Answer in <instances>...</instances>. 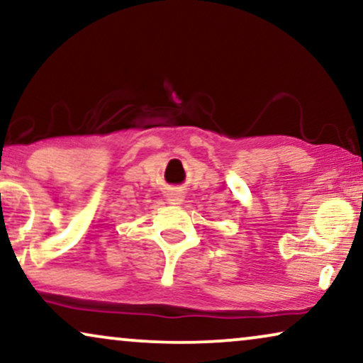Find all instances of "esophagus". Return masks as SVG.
<instances>
[{
    "label": "esophagus",
    "mask_w": 363,
    "mask_h": 363,
    "mask_svg": "<svg viewBox=\"0 0 363 363\" xmlns=\"http://www.w3.org/2000/svg\"><path fill=\"white\" fill-rule=\"evenodd\" d=\"M167 200L168 203H172V205H180V203H183V200H185V196H183L182 191H170L168 193Z\"/></svg>",
    "instance_id": "obj_1"
}]
</instances>
